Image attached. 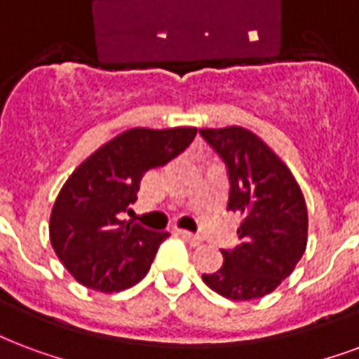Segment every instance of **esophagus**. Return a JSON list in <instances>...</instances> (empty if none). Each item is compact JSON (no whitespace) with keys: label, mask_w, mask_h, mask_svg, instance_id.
I'll return each instance as SVG.
<instances>
[{"label":"esophagus","mask_w":359,"mask_h":359,"mask_svg":"<svg viewBox=\"0 0 359 359\" xmlns=\"http://www.w3.org/2000/svg\"><path fill=\"white\" fill-rule=\"evenodd\" d=\"M177 233H179L180 238H182V240H187L188 243H190V245H200L201 241V238L200 236H196V233H192V232H188V230H177Z\"/></svg>","instance_id":"1"}]
</instances>
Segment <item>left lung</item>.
I'll return each mask as SVG.
<instances>
[{"instance_id":"8db88e82","label":"left lung","mask_w":359,"mask_h":359,"mask_svg":"<svg viewBox=\"0 0 359 359\" xmlns=\"http://www.w3.org/2000/svg\"><path fill=\"white\" fill-rule=\"evenodd\" d=\"M224 161L230 182L228 209L241 215L240 245L220 249L224 262L203 274L209 287L232 301L272 293L306 249V203L285 163L243 127L200 129Z\"/></svg>"}]
</instances>
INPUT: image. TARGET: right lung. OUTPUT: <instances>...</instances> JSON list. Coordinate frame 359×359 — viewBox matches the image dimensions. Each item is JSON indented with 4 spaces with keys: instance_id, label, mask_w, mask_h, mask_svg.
Here are the masks:
<instances>
[{
    "instance_id": "1",
    "label": "right lung",
    "mask_w": 359,
    "mask_h": 359,
    "mask_svg": "<svg viewBox=\"0 0 359 359\" xmlns=\"http://www.w3.org/2000/svg\"><path fill=\"white\" fill-rule=\"evenodd\" d=\"M196 127L129 129L100 146L66 180L53 205L49 238L55 253L85 287L116 293L150 270L167 232L121 220L144 172L184 152Z\"/></svg>"
}]
</instances>
